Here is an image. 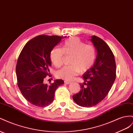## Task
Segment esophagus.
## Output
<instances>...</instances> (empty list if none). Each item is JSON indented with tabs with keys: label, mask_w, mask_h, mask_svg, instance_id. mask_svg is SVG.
<instances>
[{
	"label": "esophagus",
	"mask_w": 133,
	"mask_h": 133,
	"mask_svg": "<svg viewBox=\"0 0 133 133\" xmlns=\"http://www.w3.org/2000/svg\"><path fill=\"white\" fill-rule=\"evenodd\" d=\"M71 83L70 82H69V81H64V83L66 84H69Z\"/></svg>",
	"instance_id": "obj_1"
}]
</instances>
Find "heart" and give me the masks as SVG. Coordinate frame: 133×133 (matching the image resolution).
Here are the masks:
<instances>
[{"instance_id":"b5f03b06","label":"heart","mask_w":133,"mask_h":133,"mask_svg":"<svg viewBox=\"0 0 133 133\" xmlns=\"http://www.w3.org/2000/svg\"><path fill=\"white\" fill-rule=\"evenodd\" d=\"M64 54L71 55V65L63 68L56 72V77L66 81H71L81 71L84 73L92 68L96 56L94 46L85 45L79 38L70 37L64 43L63 49L55 48L50 52V58L53 65L59 68L63 64Z\"/></svg>"}]
</instances>
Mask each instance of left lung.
<instances>
[{
  "label": "left lung",
  "mask_w": 133,
  "mask_h": 133,
  "mask_svg": "<svg viewBox=\"0 0 133 133\" xmlns=\"http://www.w3.org/2000/svg\"><path fill=\"white\" fill-rule=\"evenodd\" d=\"M91 41L97 50L96 61L83 74L84 82L80 92L73 96L82 107H90L101 102L108 94L116 78V63L113 52L101 38L92 36Z\"/></svg>",
  "instance_id": "obj_1"
}]
</instances>
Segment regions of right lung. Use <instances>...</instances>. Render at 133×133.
<instances>
[{"label": "right lung", "instance_id": "right-lung-1", "mask_svg": "<svg viewBox=\"0 0 133 133\" xmlns=\"http://www.w3.org/2000/svg\"><path fill=\"white\" fill-rule=\"evenodd\" d=\"M65 37L38 36L24 45L19 55L16 65L17 84L24 97L35 106L49 105L54 101L56 89L64 83L62 79H56L48 85L44 80L49 75L51 65L50 52Z\"/></svg>", "mask_w": 133, "mask_h": 133}]
</instances>
